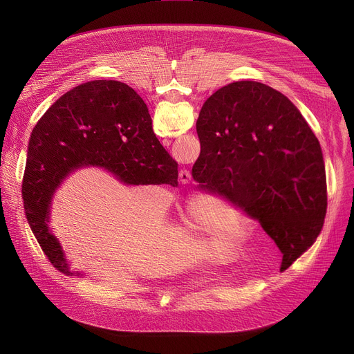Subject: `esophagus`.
I'll return each mask as SVG.
<instances>
[{"mask_svg":"<svg viewBox=\"0 0 354 354\" xmlns=\"http://www.w3.org/2000/svg\"><path fill=\"white\" fill-rule=\"evenodd\" d=\"M179 178H180V182L183 183H187L190 180V171L189 169H182L179 172Z\"/></svg>","mask_w":354,"mask_h":354,"instance_id":"34e87169","label":"esophagus"}]
</instances>
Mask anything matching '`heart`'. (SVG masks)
<instances>
[{
    "instance_id": "b5f03b06",
    "label": "heart",
    "mask_w": 354,
    "mask_h": 354,
    "mask_svg": "<svg viewBox=\"0 0 354 354\" xmlns=\"http://www.w3.org/2000/svg\"><path fill=\"white\" fill-rule=\"evenodd\" d=\"M234 221L235 218L231 217L223 203L216 200H200L197 201L196 213L189 218V225L201 236L217 239L224 235L227 225Z\"/></svg>"
}]
</instances>
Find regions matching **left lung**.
I'll list each match as a JSON object with an SVG mask.
<instances>
[{"mask_svg":"<svg viewBox=\"0 0 354 354\" xmlns=\"http://www.w3.org/2000/svg\"><path fill=\"white\" fill-rule=\"evenodd\" d=\"M196 130L193 179L257 218L286 270L315 242L328 206L322 151L308 123L279 91L236 81L206 100Z\"/></svg>","mask_w":354,"mask_h":354,"instance_id":"left-lung-1","label":"left lung"}]
</instances>
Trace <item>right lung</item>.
<instances>
[{
	"instance_id": "1",
	"label": "right lung",
	"mask_w": 354,
	"mask_h": 354,
	"mask_svg": "<svg viewBox=\"0 0 354 354\" xmlns=\"http://www.w3.org/2000/svg\"><path fill=\"white\" fill-rule=\"evenodd\" d=\"M85 167L102 168L123 185L178 186V162L153 131L141 96L120 81L81 84L47 109L35 126L22 182L28 223L52 265L67 276L64 250L48 227L56 190Z\"/></svg>"
}]
</instances>
